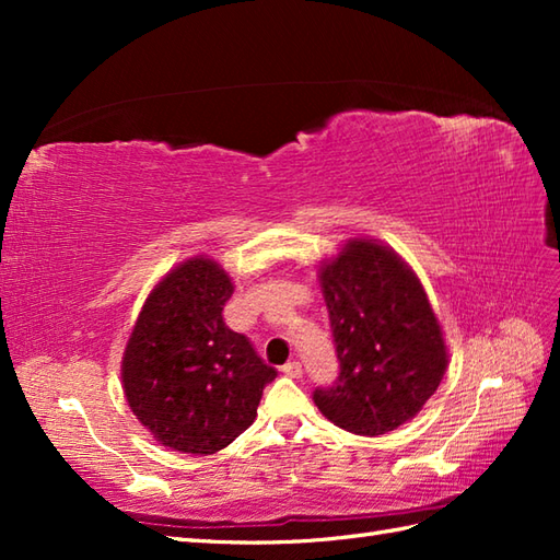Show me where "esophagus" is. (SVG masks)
Wrapping results in <instances>:
<instances>
[{
  "label": "esophagus",
  "mask_w": 560,
  "mask_h": 560,
  "mask_svg": "<svg viewBox=\"0 0 560 560\" xmlns=\"http://www.w3.org/2000/svg\"><path fill=\"white\" fill-rule=\"evenodd\" d=\"M281 371H283V375H289V377H301L303 375V365L299 361H291V363L283 365Z\"/></svg>",
  "instance_id": "esophagus-1"
}]
</instances>
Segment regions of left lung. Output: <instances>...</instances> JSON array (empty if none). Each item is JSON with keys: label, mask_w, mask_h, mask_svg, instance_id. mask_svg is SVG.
Instances as JSON below:
<instances>
[{"label": "left lung", "mask_w": 560, "mask_h": 560, "mask_svg": "<svg viewBox=\"0 0 560 560\" xmlns=\"http://www.w3.org/2000/svg\"><path fill=\"white\" fill-rule=\"evenodd\" d=\"M339 377L315 389L327 419L355 435H383L411 421L433 397L447 347L421 281L395 249L353 237L323 261Z\"/></svg>", "instance_id": "8db88e82"}]
</instances>
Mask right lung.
I'll return each instance as SVG.
<instances>
[{
    "label": "right lung",
    "mask_w": 560,
    "mask_h": 560,
    "mask_svg": "<svg viewBox=\"0 0 560 560\" xmlns=\"http://www.w3.org/2000/svg\"><path fill=\"white\" fill-rule=\"evenodd\" d=\"M231 277L209 257L171 269L149 293L122 355L129 409L161 445L213 455L253 425L277 371L223 323Z\"/></svg>",
    "instance_id": "1"
}]
</instances>
